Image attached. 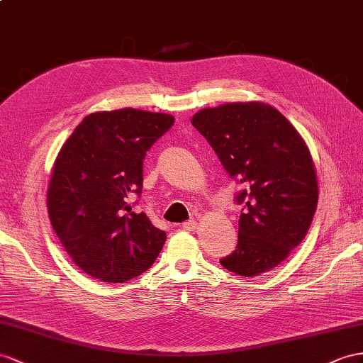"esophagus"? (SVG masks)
Returning <instances> with one entry per match:
<instances>
[{
	"label": "esophagus",
	"mask_w": 363,
	"mask_h": 363,
	"mask_svg": "<svg viewBox=\"0 0 363 363\" xmlns=\"http://www.w3.org/2000/svg\"><path fill=\"white\" fill-rule=\"evenodd\" d=\"M196 225H198V222L194 220V219H189V220H185L184 224H182V228L184 230H187V231H193L194 228H196Z\"/></svg>",
	"instance_id": "obj_1"
}]
</instances>
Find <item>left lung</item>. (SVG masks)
I'll return each mask as SVG.
<instances>
[{
    "instance_id": "obj_1",
    "label": "left lung",
    "mask_w": 363,
    "mask_h": 363,
    "mask_svg": "<svg viewBox=\"0 0 363 363\" xmlns=\"http://www.w3.org/2000/svg\"><path fill=\"white\" fill-rule=\"evenodd\" d=\"M240 190L239 238L220 265L253 277L273 270L299 245L318 207L308 147L281 111L264 102H231L191 118Z\"/></svg>"
}]
</instances>
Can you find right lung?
I'll return each instance as SVG.
<instances>
[{
    "instance_id": "add662e5",
    "label": "right lung",
    "mask_w": 363,
    "mask_h": 363,
    "mask_svg": "<svg viewBox=\"0 0 363 363\" xmlns=\"http://www.w3.org/2000/svg\"><path fill=\"white\" fill-rule=\"evenodd\" d=\"M174 123L172 115L123 108L82 119L55 161L48 210L55 233L82 272L124 282L147 272L167 239L144 211L145 153ZM138 203V202H135Z\"/></svg>"
}]
</instances>
